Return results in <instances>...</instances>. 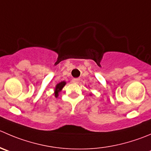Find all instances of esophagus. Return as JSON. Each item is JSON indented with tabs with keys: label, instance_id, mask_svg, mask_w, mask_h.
Wrapping results in <instances>:
<instances>
[{
	"label": "esophagus",
	"instance_id": "1",
	"mask_svg": "<svg viewBox=\"0 0 151 151\" xmlns=\"http://www.w3.org/2000/svg\"><path fill=\"white\" fill-rule=\"evenodd\" d=\"M80 78H73L72 82L74 83H78L79 82H80Z\"/></svg>",
	"mask_w": 151,
	"mask_h": 151
}]
</instances>
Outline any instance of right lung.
Masks as SVG:
<instances>
[{
    "instance_id": "right-lung-1",
    "label": "right lung",
    "mask_w": 151,
    "mask_h": 151,
    "mask_svg": "<svg viewBox=\"0 0 151 151\" xmlns=\"http://www.w3.org/2000/svg\"><path fill=\"white\" fill-rule=\"evenodd\" d=\"M65 82L63 81L61 83H58V85L56 86V88H55V97H58V93L62 90L63 88L65 86Z\"/></svg>"
}]
</instances>
